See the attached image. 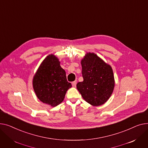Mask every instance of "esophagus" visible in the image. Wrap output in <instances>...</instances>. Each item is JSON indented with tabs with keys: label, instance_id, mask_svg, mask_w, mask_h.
<instances>
[{
	"label": "esophagus",
	"instance_id": "1",
	"mask_svg": "<svg viewBox=\"0 0 148 148\" xmlns=\"http://www.w3.org/2000/svg\"><path fill=\"white\" fill-rule=\"evenodd\" d=\"M76 84H77V81H75L72 82V85L73 86H75L76 85Z\"/></svg>",
	"mask_w": 148,
	"mask_h": 148
}]
</instances>
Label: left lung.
Returning <instances> with one entry per match:
<instances>
[{
  "label": "left lung",
  "instance_id": "left-lung-1",
  "mask_svg": "<svg viewBox=\"0 0 148 148\" xmlns=\"http://www.w3.org/2000/svg\"><path fill=\"white\" fill-rule=\"evenodd\" d=\"M81 63L84 81L77 84V90L91 105H103L109 100L115 87L112 67L93 53H86Z\"/></svg>",
  "mask_w": 148,
  "mask_h": 148
}]
</instances>
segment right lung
Instances as JSON below:
<instances>
[{
	"mask_svg": "<svg viewBox=\"0 0 148 148\" xmlns=\"http://www.w3.org/2000/svg\"><path fill=\"white\" fill-rule=\"evenodd\" d=\"M37 97L43 103L55 107L62 103L72 84L66 79V72L54 55L48 56L40 64L33 79Z\"/></svg>",
	"mask_w": 148,
	"mask_h": 148,
	"instance_id": "obj_1",
	"label": "right lung"
}]
</instances>
